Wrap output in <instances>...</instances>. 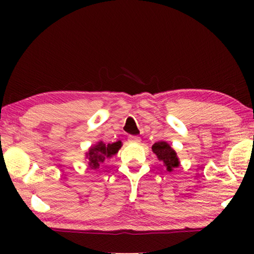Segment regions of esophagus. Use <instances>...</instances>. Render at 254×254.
Segmentation results:
<instances>
[{
    "mask_svg": "<svg viewBox=\"0 0 254 254\" xmlns=\"http://www.w3.org/2000/svg\"><path fill=\"white\" fill-rule=\"evenodd\" d=\"M127 140H128V142H131V143H139L141 141L140 137L136 135H130L127 137Z\"/></svg>",
    "mask_w": 254,
    "mask_h": 254,
    "instance_id": "esophagus-1",
    "label": "esophagus"
}]
</instances>
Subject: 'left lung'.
I'll list each match as a JSON object with an SVG mask.
<instances>
[{"instance_id":"8db88e82","label":"left lung","mask_w":254,"mask_h":254,"mask_svg":"<svg viewBox=\"0 0 254 254\" xmlns=\"http://www.w3.org/2000/svg\"><path fill=\"white\" fill-rule=\"evenodd\" d=\"M151 149L153 153L157 156L158 160L162 162V165L165 166V168L169 173L174 171L175 168H178L180 166L177 152L166 141H158V142L152 145Z\"/></svg>"}]
</instances>
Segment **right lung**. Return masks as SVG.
I'll return each instance as SVG.
<instances>
[{"mask_svg":"<svg viewBox=\"0 0 254 254\" xmlns=\"http://www.w3.org/2000/svg\"><path fill=\"white\" fill-rule=\"evenodd\" d=\"M122 147L121 141H117L114 143H104L103 141H98L85 153V159H87L89 169L97 170L106 160L112 157L117 156L119 150Z\"/></svg>","mask_w":254,"mask_h":254,"instance_id":"obj_1","label":"right lung"}]
</instances>
